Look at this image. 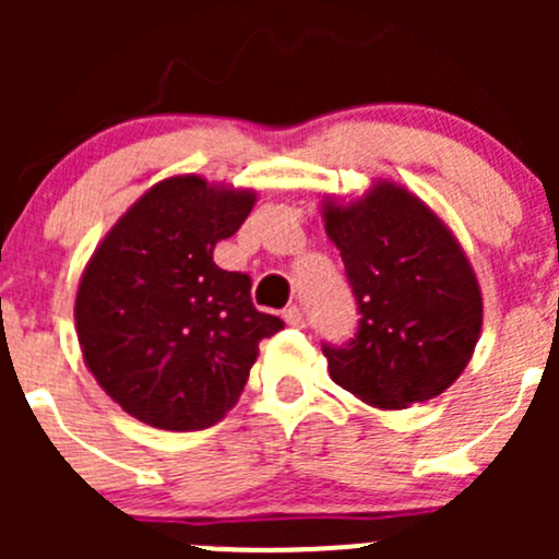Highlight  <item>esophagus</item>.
<instances>
[{
  "mask_svg": "<svg viewBox=\"0 0 559 559\" xmlns=\"http://www.w3.org/2000/svg\"><path fill=\"white\" fill-rule=\"evenodd\" d=\"M284 321L289 326H302L306 324V316H302V308H297V306H289L284 311Z\"/></svg>",
  "mask_w": 559,
  "mask_h": 559,
  "instance_id": "obj_1",
  "label": "esophagus"
}]
</instances>
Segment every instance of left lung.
<instances>
[{"instance_id":"obj_1","label":"left lung","mask_w":559,"mask_h":559,"mask_svg":"<svg viewBox=\"0 0 559 559\" xmlns=\"http://www.w3.org/2000/svg\"><path fill=\"white\" fill-rule=\"evenodd\" d=\"M321 218L362 313L352 343L321 346L330 379L384 411L447 392L484 319L481 286L452 229L392 180L352 202L324 197Z\"/></svg>"}]
</instances>
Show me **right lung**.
I'll use <instances>...</instances> for the list:
<instances>
[{"label":"right lung","mask_w":559,"mask_h":559,"mask_svg":"<svg viewBox=\"0 0 559 559\" xmlns=\"http://www.w3.org/2000/svg\"><path fill=\"white\" fill-rule=\"evenodd\" d=\"M257 202L253 189L173 175L110 227L75 295L83 362L138 421L205 430L235 408L259 341L284 330L251 302V278L213 262Z\"/></svg>","instance_id":"right-lung-1"}]
</instances>
